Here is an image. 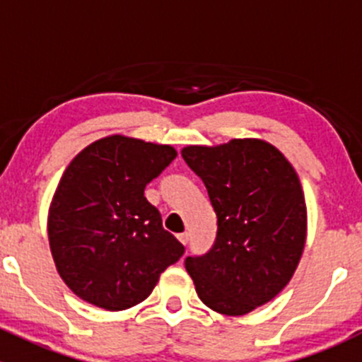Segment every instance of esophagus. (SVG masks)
<instances>
[{"label": "esophagus", "mask_w": 362, "mask_h": 362, "mask_svg": "<svg viewBox=\"0 0 362 362\" xmlns=\"http://www.w3.org/2000/svg\"><path fill=\"white\" fill-rule=\"evenodd\" d=\"M177 238H178V242L182 243V245H187V242H189V235H187V233H180V235H178Z\"/></svg>", "instance_id": "obj_1"}]
</instances>
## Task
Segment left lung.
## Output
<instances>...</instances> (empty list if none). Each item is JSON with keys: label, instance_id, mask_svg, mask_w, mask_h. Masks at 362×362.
Wrapping results in <instances>:
<instances>
[{"label": "left lung", "instance_id": "1", "mask_svg": "<svg viewBox=\"0 0 362 362\" xmlns=\"http://www.w3.org/2000/svg\"><path fill=\"white\" fill-rule=\"evenodd\" d=\"M182 158L203 180L217 238L185 269L199 299L222 315H245L293 279L306 242V203L293 164L272 144L235 138L189 145Z\"/></svg>", "mask_w": 362, "mask_h": 362}]
</instances>
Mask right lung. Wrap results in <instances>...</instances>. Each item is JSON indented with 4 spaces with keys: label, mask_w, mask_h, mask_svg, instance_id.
<instances>
[{
    "label": "right lung",
    "mask_w": 362,
    "mask_h": 362,
    "mask_svg": "<svg viewBox=\"0 0 362 362\" xmlns=\"http://www.w3.org/2000/svg\"><path fill=\"white\" fill-rule=\"evenodd\" d=\"M175 158L171 145L112 134L87 145L61 177L49 208L57 273L83 301L120 312L147 299L184 254L144 196Z\"/></svg>",
    "instance_id": "add662e5"
}]
</instances>
